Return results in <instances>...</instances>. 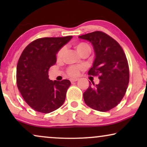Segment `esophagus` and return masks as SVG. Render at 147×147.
Wrapping results in <instances>:
<instances>
[{"label": "esophagus", "instance_id": "esophagus-1", "mask_svg": "<svg viewBox=\"0 0 147 147\" xmlns=\"http://www.w3.org/2000/svg\"><path fill=\"white\" fill-rule=\"evenodd\" d=\"M78 80H79L78 78H72V79H70V81H71V82H74L78 81Z\"/></svg>", "mask_w": 147, "mask_h": 147}]
</instances>
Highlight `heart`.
<instances>
[{"instance_id":"1","label":"heart","mask_w":147,"mask_h":147,"mask_svg":"<svg viewBox=\"0 0 147 147\" xmlns=\"http://www.w3.org/2000/svg\"><path fill=\"white\" fill-rule=\"evenodd\" d=\"M75 48L77 50L78 53L80 55L84 53L89 54L91 51L90 47L86 43H78L75 44ZM64 53V48H61L58 52L57 57V59H61ZM82 69L81 67H75V66H71L67 69V73L71 76H76L79 74V70Z\"/></svg>"}]
</instances>
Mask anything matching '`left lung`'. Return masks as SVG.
<instances>
[{
	"label": "left lung",
	"instance_id": "1",
	"mask_svg": "<svg viewBox=\"0 0 147 147\" xmlns=\"http://www.w3.org/2000/svg\"><path fill=\"white\" fill-rule=\"evenodd\" d=\"M93 46L95 59L88 71L99 76V84H91L84 93L86 105L106 112L118 105L123 98L129 82V69L125 53L117 41L101 31L79 36Z\"/></svg>",
	"mask_w": 147,
	"mask_h": 147
}]
</instances>
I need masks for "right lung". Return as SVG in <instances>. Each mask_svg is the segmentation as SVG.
<instances>
[{
  "mask_svg": "<svg viewBox=\"0 0 147 147\" xmlns=\"http://www.w3.org/2000/svg\"><path fill=\"white\" fill-rule=\"evenodd\" d=\"M72 36L45 37L29 43L22 52L17 66V84L25 102L41 113H49L63 105L71 85L68 80L49 79L48 71L56 63V55Z\"/></svg>",
  "mask_w": 147,
  "mask_h": 147,
  "instance_id": "1",
  "label": "right lung"
}]
</instances>
